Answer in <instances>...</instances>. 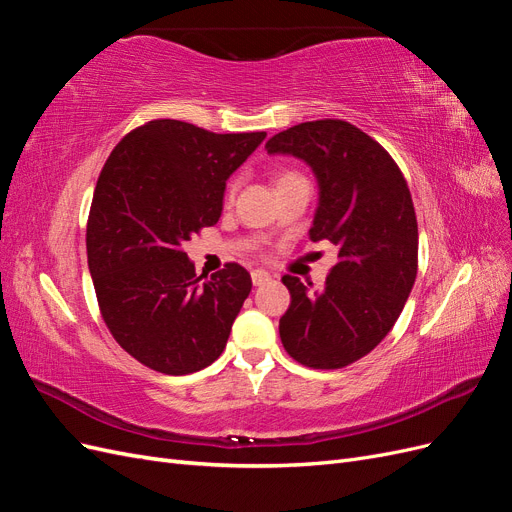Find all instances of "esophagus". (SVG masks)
<instances>
[{"mask_svg": "<svg viewBox=\"0 0 512 512\" xmlns=\"http://www.w3.org/2000/svg\"><path fill=\"white\" fill-rule=\"evenodd\" d=\"M271 280V275L267 273V271H262V269H254L252 271V282H254V286H262V284H267Z\"/></svg>", "mask_w": 512, "mask_h": 512, "instance_id": "esophagus-1", "label": "esophagus"}]
</instances>
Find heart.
Instances as JSON below:
<instances>
[{
    "instance_id": "b5f03b06",
    "label": "heart",
    "mask_w": 512,
    "mask_h": 512,
    "mask_svg": "<svg viewBox=\"0 0 512 512\" xmlns=\"http://www.w3.org/2000/svg\"><path fill=\"white\" fill-rule=\"evenodd\" d=\"M297 173H292V170H284V173L280 175V179H277V183H280L282 179H288V177H294ZM235 192H237V181H230L228 183V188H226V194H224V198H226V203H230L232 198H235Z\"/></svg>"
}]
</instances>
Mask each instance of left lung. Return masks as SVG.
Segmentation results:
<instances>
[{
  "label": "left lung",
  "instance_id": "8db88e82",
  "mask_svg": "<svg viewBox=\"0 0 512 512\" xmlns=\"http://www.w3.org/2000/svg\"><path fill=\"white\" fill-rule=\"evenodd\" d=\"M267 151L312 166L320 203L309 237L339 250L320 290L282 277L290 290L282 344L305 367L342 369L382 342L414 286L418 226L410 188L391 153L344 119L299 123L271 136Z\"/></svg>",
  "mask_w": 512,
  "mask_h": 512
}]
</instances>
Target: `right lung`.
<instances>
[{
	"label": "right lung",
	"instance_id": "obj_1",
	"mask_svg": "<svg viewBox=\"0 0 512 512\" xmlns=\"http://www.w3.org/2000/svg\"><path fill=\"white\" fill-rule=\"evenodd\" d=\"M265 136L153 119L102 166L87 220L89 273L115 342L153 371L194 374L226 348L252 277L226 262L203 280L183 243L218 224L226 179Z\"/></svg>",
	"mask_w": 512,
	"mask_h": 512
}]
</instances>
